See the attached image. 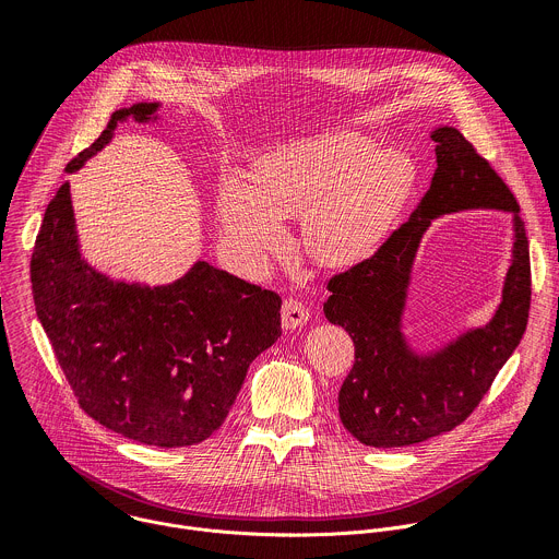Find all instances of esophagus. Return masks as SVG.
Wrapping results in <instances>:
<instances>
[{
    "label": "esophagus",
    "mask_w": 559,
    "mask_h": 559,
    "mask_svg": "<svg viewBox=\"0 0 559 559\" xmlns=\"http://www.w3.org/2000/svg\"><path fill=\"white\" fill-rule=\"evenodd\" d=\"M281 321H283V328H285V330L302 328V325L309 321V311H307V307H305L300 300L287 298V300L283 302Z\"/></svg>",
    "instance_id": "obj_1"
}]
</instances>
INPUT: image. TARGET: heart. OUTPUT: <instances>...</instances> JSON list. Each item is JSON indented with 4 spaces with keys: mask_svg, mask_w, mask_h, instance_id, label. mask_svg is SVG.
Listing matches in <instances>:
<instances>
[{
    "mask_svg": "<svg viewBox=\"0 0 559 559\" xmlns=\"http://www.w3.org/2000/svg\"><path fill=\"white\" fill-rule=\"evenodd\" d=\"M416 179L401 150H376L360 132H330L265 156L254 186L225 177L216 192L223 241L234 259L257 270L283 241L281 221L302 218L307 254L325 267H345L371 254Z\"/></svg>",
    "mask_w": 559,
    "mask_h": 559,
    "instance_id": "1",
    "label": "heart"
}]
</instances>
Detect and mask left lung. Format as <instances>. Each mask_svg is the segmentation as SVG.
I'll list each match as a JSON object with an SVG mask.
<instances>
[{"label": "left lung", "instance_id": "8db88e82", "mask_svg": "<svg viewBox=\"0 0 559 559\" xmlns=\"http://www.w3.org/2000/svg\"><path fill=\"white\" fill-rule=\"evenodd\" d=\"M431 139L438 168L429 192L371 259L330 281L323 307L356 347V362L338 391L341 420L358 442L376 449L425 442L460 425L520 345L528 321V241L515 197L460 130L440 126ZM471 209L512 214L501 302L485 326L418 353L404 334V313L421 236L436 217Z\"/></svg>", "mask_w": 559, "mask_h": 559}]
</instances>
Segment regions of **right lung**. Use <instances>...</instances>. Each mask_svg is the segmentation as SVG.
I'll list each match as a JSON object with an SVG mask.
<instances>
[{"label":"right lung","instance_id":"obj_1","mask_svg":"<svg viewBox=\"0 0 559 559\" xmlns=\"http://www.w3.org/2000/svg\"><path fill=\"white\" fill-rule=\"evenodd\" d=\"M162 104L112 115L68 164L84 168L119 123H156ZM39 323L82 409L106 429L162 449L210 438L252 360L281 336V296L197 261L164 285L112 278L79 248L70 183L48 203L31 261Z\"/></svg>","mask_w":559,"mask_h":559}]
</instances>
